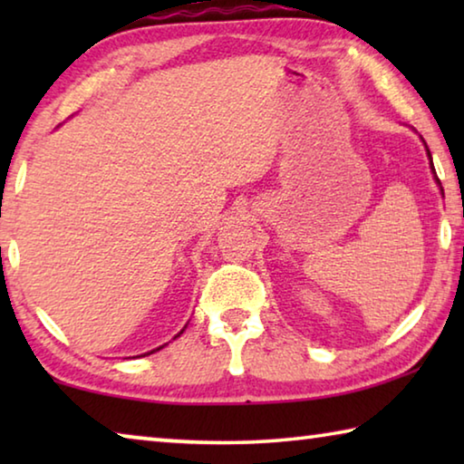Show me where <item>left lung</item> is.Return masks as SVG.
<instances>
[{"instance_id": "8db88e82", "label": "left lung", "mask_w": 464, "mask_h": 464, "mask_svg": "<svg viewBox=\"0 0 464 464\" xmlns=\"http://www.w3.org/2000/svg\"><path fill=\"white\" fill-rule=\"evenodd\" d=\"M428 149V147H426ZM428 157H430V168H431V171H434L436 174V169H434V163H431V153H430V149H428ZM436 182H438V178H436ZM440 184V182H438Z\"/></svg>"}]
</instances>
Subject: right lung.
<instances>
[{
  "instance_id": "obj_1",
  "label": "right lung",
  "mask_w": 464,
  "mask_h": 464,
  "mask_svg": "<svg viewBox=\"0 0 464 464\" xmlns=\"http://www.w3.org/2000/svg\"><path fill=\"white\" fill-rule=\"evenodd\" d=\"M182 332H184V329H182ZM182 332H179V334H182ZM179 334L176 337H179ZM176 337H174V340H176ZM161 348H163V345H160V348H157V350H161ZM157 350H151V352H149V354H153V352H157Z\"/></svg>"
}]
</instances>
